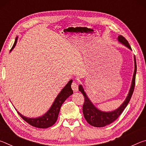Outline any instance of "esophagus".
<instances>
[{
  "mask_svg": "<svg viewBox=\"0 0 146 146\" xmlns=\"http://www.w3.org/2000/svg\"><path fill=\"white\" fill-rule=\"evenodd\" d=\"M71 88H72V90H73L74 92H76V91H78V85L77 84V83L75 81H73L71 84Z\"/></svg>",
  "mask_w": 146,
  "mask_h": 146,
  "instance_id": "obj_1",
  "label": "esophagus"
}]
</instances>
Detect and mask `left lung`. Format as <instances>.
Segmentation results:
<instances>
[{
    "label": "left lung",
    "mask_w": 146,
    "mask_h": 146,
    "mask_svg": "<svg viewBox=\"0 0 146 146\" xmlns=\"http://www.w3.org/2000/svg\"><path fill=\"white\" fill-rule=\"evenodd\" d=\"M118 40L122 43L123 45L126 46L127 48L132 50L131 48L128 43L127 40L123 36L119 35L118 36ZM134 61H135V71L134 74L133 76L131 86L130 90L128 93L127 97L125 98L124 102L122 103L119 108H117L113 111L105 112L102 111L97 109L95 106L93 104V103L91 102V100L89 99L86 92L84 90V88L82 85H79L78 90L83 94L84 97V103L83 104V114L85 119L87 121L88 123H90L91 125L97 127H104L106 125L110 124L112 122H114L115 120H117L118 117L122 114L123 111L126 108L128 103L130 101L131 98L133 95V91H134L135 86V76L136 73H137V63H136L135 56H134Z\"/></svg>",
    "instance_id": "left-lung-1"
}]
</instances>
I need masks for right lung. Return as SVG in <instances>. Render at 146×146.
<instances>
[{"label": "right lung", "mask_w": 146, "mask_h": 146, "mask_svg": "<svg viewBox=\"0 0 146 146\" xmlns=\"http://www.w3.org/2000/svg\"><path fill=\"white\" fill-rule=\"evenodd\" d=\"M17 39H18V37H16L13 46L11 49L10 51L15 46ZM72 81V80L69 81L65 87L62 90L60 93L56 97L50 109L44 115L38 118H31L22 115L19 111H17V113H18V114L21 116L24 120H25L26 122H28L29 124H30L33 127L38 128H48L52 126L54 123L56 122V120H57L61 106L62 105L64 101L73 93L72 89H71V87Z\"/></svg>", "instance_id": "obj_1"}]
</instances>
